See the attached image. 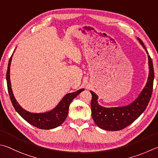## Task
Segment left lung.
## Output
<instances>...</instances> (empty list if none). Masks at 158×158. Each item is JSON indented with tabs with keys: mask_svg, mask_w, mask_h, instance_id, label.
<instances>
[{
	"mask_svg": "<svg viewBox=\"0 0 158 158\" xmlns=\"http://www.w3.org/2000/svg\"><path fill=\"white\" fill-rule=\"evenodd\" d=\"M138 40L148 53L143 41L139 38ZM148 57L149 75L147 83L133 103L124 107L106 108L99 106L97 102L98 96L94 92L90 91L92 95L91 101L92 116L95 123L99 128L106 131H121L133 123L146 110L151 98L154 80L153 62L150 55H148Z\"/></svg>",
	"mask_w": 158,
	"mask_h": 158,
	"instance_id": "1",
	"label": "left lung"
}]
</instances>
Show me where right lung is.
<instances>
[{
	"label": "right lung",
	"instance_id": "right-lung-1",
	"mask_svg": "<svg viewBox=\"0 0 158 158\" xmlns=\"http://www.w3.org/2000/svg\"><path fill=\"white\" fill-rule=\"evenodd\" d=\"M12 55L10 58L9 63H8L6 79L8 93H9L11 102H12L16 111L27 122H28L30 124L37 127L38 128L49 130L57 128V127L60 126L64 121L66 117H67L69 106H70L71 102L80 93L82 92L84 89H81L77 90V92L67 94L62 98V100L60 102V103L57 105V107L51 110V111L46 113H40H40L37 114V113H31L27 112L26 110L22 108L17 102H16L15 96L13 95L12 88H11V82L10 78V66L11 64V61H12Z\"/></svg>",
	"mask_w": 158,
	"mask_h": 158
}]
</instances>
